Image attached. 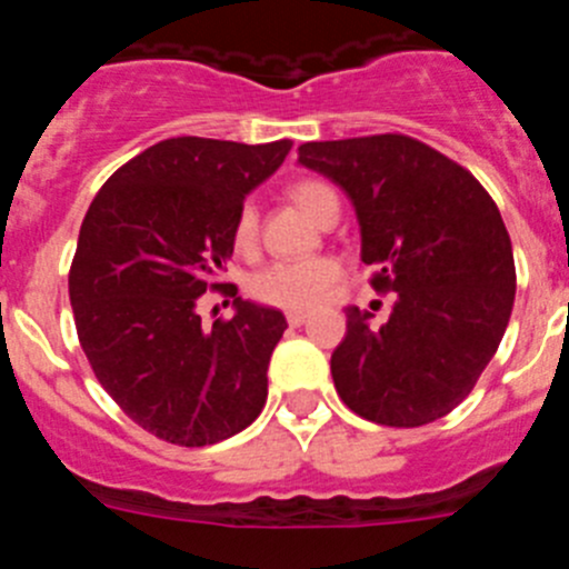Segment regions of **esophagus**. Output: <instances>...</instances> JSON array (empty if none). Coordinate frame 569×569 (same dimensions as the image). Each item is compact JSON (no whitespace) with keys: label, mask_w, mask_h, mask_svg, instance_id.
Returning <instances> with one entry per match:
<instances>
[{"label":"esophagus","mask_w":569,"mask_h":569,"mask_svg":"<svg viewBox=\"0 0 569 569\" xmlns=\"http://www.w3.org/2000/svg\"><path fill=\"white\" fill-rule=\"evenodd\" d=\"M305 321H308V313H305V310H290L288 313L290 328H299V325H305Z\"/></svg>","instance_id":"1"}]
</instances>
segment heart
I'll list each match as a JSON object with an SVG mask.
<instances>
[{"mask_svg": "<svg viewBox=\"0 0 569 569\" xmlns=\"http://www.w3.org/2000/svg\"><path fill=\"white\" fill-rule=\"evenodd\" d=\"M290 196L305 213L313 216L316 222H325L328 216L341 210L339 193L319 179H301L290 188ZM230 236H233V248L241 256L253 253L256 244H259V210L253 202H244L236 210L233 233ZM336 279H339V264L328 256L284 259L259 270L250 281V293H253V299L273 305V308L308 310L328 296Z\"/></svg>", "mask_w": 569, "mask_h": 569, "instance_id": "b5f03b06", "label": "heart"}]
</instances>
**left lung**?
<instances>
[{
  "mask_svg": "<svg viewBox=\"0 0 569 569\" xmlns=\"http://www.w3.org/2000/svg\"><path fill=\"white\" fill-rule=\"evenodd\" d=\"M299 162L353 202L370 288L396 293L390 319L347 310L330 356L339 399L387 427H421L470 396L516 299L510 233L481 182L405 133L308 142Z\"/></svg>",
  "mask_w": 569,
  "mask_h": 569,
  "instance_id": "8db88e82",
  "label": "left lung"
}]
</instances>
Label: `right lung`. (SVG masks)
Instances as JSON below:
<instances>
[{"instance_id":"add662e5","label":"right lung","mask_w":569,"mask_h":569,"mask_svg":"<svg viewBox=\"0 0 569 569\" xmlns=\"http://www.w3.org/2000/svg\"><path fill=\"white\" fill-rule=\"evenodd\" d=\"M293 142L176 136L133 156L84 213L68 273L79 345L99 385L136 425L179 447L241 433L268 401V365L288 321L233 299L204 328L199 296L222 281L233 219Z\"/></svg>"}]
</instances>
